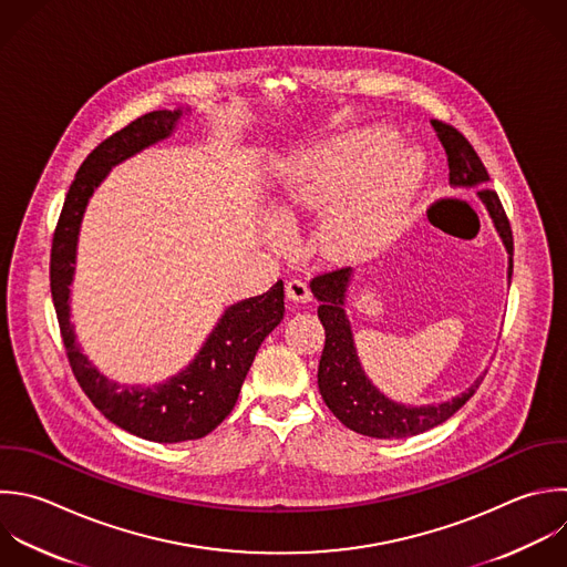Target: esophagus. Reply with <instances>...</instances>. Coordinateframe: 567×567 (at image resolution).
Returning a JSON list of instances; mask_svg holds the SVG:
<instances>
[{"label": "esophagus", "instance_id": "esophagus-1", "mask_svg": "<svg viewBox=\"0 0 567 567\" xmlns=\"http://www.w3.org/2000/svg\"><path fill=\"white\" fill-rule=\"evenodd\" d=\"M286 295H288V299L295 301V303H306V301H310V297H312L308 284L301 281V279H290V281L286 284Z\"/></svg>", "mask_w": 567, "mask_h": 567}]
</instances>
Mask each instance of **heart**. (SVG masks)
Listing matches in <instances>:
<instances>
[{
    "label": "heart",
    "mask_w": 567,
    "mask_h": 567,
    "mask_svg": "<svg viewBox=\"0 0 567 567\" xmlns=\"http://www.w3.org/2000/svg\"><path fill=\"white\" fill-rule=\"evenodd\" d=\"M385 131H361L330 140L301 155L284 177L272 208L288 224L326 210L319 246L334 261H352L379 246L408 213L421 182L414 155H393Z\"/></svg>",
    "instance_id": "b5f03b06"
}]
</instances>
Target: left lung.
I'll use <instances>...</instances> for the list:
<instances>
[{
    "label": "left lung",
    "mask_w": 567,
    "mask_h": 567,
    "mask_svg": "<svg viewBox=\"0 0 567 567\" xmlns=\"http://www.w3.org/2000/svg\"><path fill=\"white\" fill-rule=\"evenodd\" d=\"M432 128L436 131V137L441 140L447 155L450 184L465 188L487 184V171L465 135L439 120H432ZM478 197L487 206L494 226L509 252L507 277L512 279L514 241L509 219L503 210L498 195L492 188H481ZM350 272V268H337L330 272H321L310 281L315 297L321 301L319 319L326 328V346L317 374L319 392L326 405L346 427L374 439H405L447 421L476 392L483 377H478L463 394L439 405L410 408L385 399L363 374L352 343L350 323L343 310Z\"/></svg>",
    "instance_id": "1"
}]
</instances>
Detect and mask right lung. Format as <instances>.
I'll return each mask as SVG.
<instances>
[{"label":"right lung","instance_id":"1","mask_svg":"<svg viewBox=\"0 0 567 567\" xmlns=\"http://www.w3.org/2000/svg\"><path fill=\"white\" fill-rule=\"evenodd\" d=\"M179 115L182 111L146 113L106 137L84 159L64 199L51 248V292L78 383L109 421L157 443H179L213 432L235 408L261 341L284 319V281H277L268 292L230 306L197 359L184 372L155 388L117 385L82 354L69 315V286L75 272L78 233L89 197L115 164L166 140Z\"/></svg>","mask_w":567,"mask_h":567}]
</instances>
